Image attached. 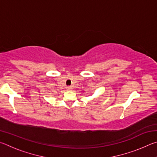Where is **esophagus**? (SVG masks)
<instances>
[{"label": "esophagus", "instance_id": "esophagus-1", "mask_svg": "<svg viewBox=\"0 0 157 157\" xmlns=\"http://www.w3.org/2000/svg\"><path fill=\"white\" fill-rule=\"evenodd\" d=\"M67 90H68V91H71V90H72V87L68 86V87H67Z\"/></svg>", "mask_w": 157, "mask_h": 157}]
</instances>
